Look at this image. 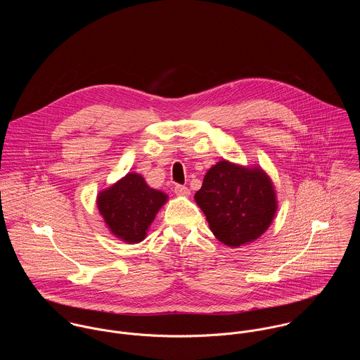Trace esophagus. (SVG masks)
Returning <instances> with one entry per match:
<instances>
[{"label": "esophagus", "mask_w": 360, "mask_h": 360, "mask_svg": "<svg viewBox=\"0 0 360 360\" xmlns=\"http://www.w3.org/2000/svg\"><path fill=\"white\" fill-rule=\"evenodd\" d=\"M174 193L177 194V195H180V197H188L190 195V190H188V187H186V186H176L174 187Z\"/></svg>", "instance_id": "obj_1"}]
</instances>
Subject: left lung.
Instances as JSON below:
<instances>
[{
  "mask_svg": "<svg viewBox=\"0 0 360 360\" xmlns=\"http://www.w3.org/2000/svg\"><path fill=\"white\" fill-rule=\"evenodd\" d=\"M194 198L213 236L233 248L257 240L277 212L276 190L267 173L260 166L247 167L226 159L206 172Z\"/></svg>",
  "mask_w": 360,
  "mask_h": 360,
  "instance_id": "1",
  "label": "left lung"
}]
</instances>
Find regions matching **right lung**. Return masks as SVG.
<instances>
[{"instance_id": "obj_1", "label": "right lung", "mask_w": 360, "mask_h": 360, "mask_svg": "<svg viewBox=\"0 0 360 360\" xmlns=\"http://www.w3.org/2000/svg\"><path fill=\"white\" fill-rule=\"evenodd\" d=\"M167 195L151 188L139 173H127L97 195V207L109 231L123 243L137 244L147 237L148 227Z\"/></svg>"}]
</instances>
